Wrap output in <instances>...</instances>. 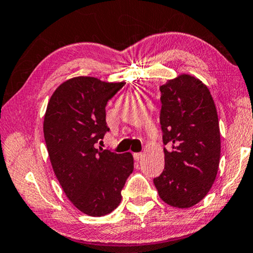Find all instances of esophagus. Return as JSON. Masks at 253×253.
I'll list each match as a JSON object with an SVG mask.
<instances>
[{
    "mask_svg": "<svg viewBox=\"0 0 253 253\" xmlns=\"http://www.w3.org/2000/svg\"><path fill=\"white\" fill-rule=\"evenodd\" d=\"M142 157H144V154L142 153H134L133 154V159H134V161H137V162H139Z\"/></svg>",
    "mask_w": 253,
    "mask_h": 253,
    "instance_id": "1",
    "label": "esophagus"
}]
</instances>
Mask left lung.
Segmentation results:
<instances>
[{
    "label": "left lung",
    "mask_w": 253,
    "mask_h": 253,
    "mask_svg": "<svg viewBox=\"0 0 253 253\" xmlns=\"http://www.w3.org/2000/svg\"><path fill=\"white\" fill-rule=\"evenodd\" d=\"M164 170L154 178L162 201L186 209L206 197L217 177L220 131L214 101L199 79L181 74L160 86Z\"/></svg>",
    "instance_id": "obj_1"
}]
</instances>
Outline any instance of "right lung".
<instances>
[{
    "label": "right lung",
    "instance_id": "obj_1",
    "mask_svg": "<svg viewBox=\"0 0 253 253\" xmlns=\"http://www.w3.org/2000/svg\"><path fill=\"white\" fill-rule=\"evenodd\" d=\"M124 82H102L79 76L61 83L49 104L43 132L54 174L66 196L83 213H111L121 203V190L133 171L131 153L97 149L109 131L106 105Z\"/></svg>",
    "mask_w": 253,
    "mask_h": 253
}]
</instances>
